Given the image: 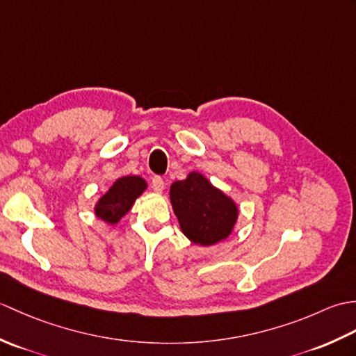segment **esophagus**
Wrapping results in <instances>:
<instances>
[{"instance_id": "obj_1", "label": "esophagus", "mask_w": 356, "mask_h": 356, "mask_svg": "<svg viewBox=\"0 0 356 356\" xmlns=\"http://www.w3.org/2000/svg\"><path fill=\"white\" fill-rule=\"evenodd\" d=\"M151 188H153L156 193H161L163 188H165L163 179L161 176H154L153 179H151Z\"/></svg>"}]
</instances>
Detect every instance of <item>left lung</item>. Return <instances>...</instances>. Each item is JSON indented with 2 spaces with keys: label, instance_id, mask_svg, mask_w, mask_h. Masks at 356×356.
<instances>
[{
  "label": "left lung",
  "instance_id": "1",
  "mask_svg": "<svg viewBox=\"0 0 356 356\" xmlns=\"http://www.w3.org/2000/svg\"><path fill=\"white\" fill-rule=\"evenodd\" d=\"M170 197L180 228L195 245H214L228 237L236 225V203L199 172L174 182Z\"/></svg>",
  "mask_w": 356,
  "mask_h": 356
}]
</instances>
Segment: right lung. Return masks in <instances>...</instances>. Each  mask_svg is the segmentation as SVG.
Segmentation results:
<instances>
[{
	"mask_svg": "<svg viewBox=\"0 0 356 356\" xmlns=\"http://www.w3.org/2000/svg\"><path fill=\"white\" fill-rule=\"evenodd\" d=\"M147 188L145 180L138 176H127L116 180L96 205V216L107 223H118Z\"/></svg>",
	"mask_w": 356,
	"mask_h": 356,
	"instance_id": "1",
	"label": "right lung"
}]
</instances>
